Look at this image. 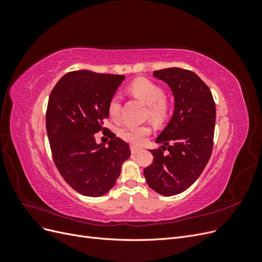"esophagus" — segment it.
Instances as JSON below:
<instances>
[{
    "label": "esophagus",
    "instance_id": "1",
    "mask_svg": "<svg viewBox=\"0 0 262 262\" xmlns=\"http://www.w3.org/2000/svg\"><path fill=\"white\" fill-rule=\"evenodd\" d=\"M141 149H142V148H140V147H138V146H136V145H131V153H132V154L139 153Z\"/></svg>",
    "mask_w": 262,
    "mask_h": 262
}]
</instances>
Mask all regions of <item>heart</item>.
Instances as JSON below:
<instances>
[{
  "mask_svg": "<svg viewBox=\"0 0 262 262\" xmlns=\"http://www.w3.org/2000/svg\"><path fill=\"white\" fill-rule=\"evenodd\" d=\"M129 91L137 98L148 105L147 116L153 121H163L169 112V104L164 97L162 87L148 78H137L129 85ZM108 114L110 118L119 119L121 110V100L118 95H114L108 102ZM150 133V126L147 124L133 125L126 124L119 130V136L132 144H142Z\"/></svg>",
  "mask_w": 262,
  "mask_h": 262,
  "instance_id": "obj_1",
  "label": "heart"
}]
</instances>
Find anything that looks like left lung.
Masks as SVG:
<instances>
[{
    "instance_id": "8db88e82",
    "label": "left lung",
    "mask_w": 262,
    "mask_h": 262,
    "mask_svg": "<svg viewBox=\"0 0 262 262\" xmlns=\"http://www.w3.org/2000/svg\"><path fill=\"white\" fill-rule=\"evenodd\" d=\"M153 75L168 84L175 113L150 149L153 163L144 168L147 185L162 195L185 191L199 178L213 149L216 109L208 85L192 71L168 68ZM169 153L165 155L163 150Z\"/></svg>"
}]
</instances>
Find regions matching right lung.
Wrapping results in <instances>:
<instances>
[{
  "label": "right lung",
  "instance_id": "right-lung-1",
  "mask_svg": "<svg viewBox=\"0 0 262 262\" xmlns=\"http://www.w3.org/2000/svg\"><path fill=\"white\" fill-rule=\"evenodd\" d=\"M124 77L72 71L50 94L46 126L53 162L63 179L83 195L107 193L130 157L128 143L102 126L109 117L108 102ZM99 130L111 139L107 147L96 143L93 134Z\"/></svg>",
  "mask_w": 262,
  "mask_h": 262
}]
</instances>
